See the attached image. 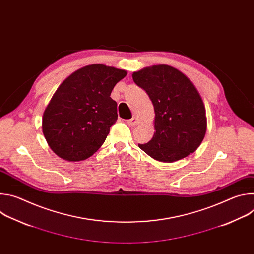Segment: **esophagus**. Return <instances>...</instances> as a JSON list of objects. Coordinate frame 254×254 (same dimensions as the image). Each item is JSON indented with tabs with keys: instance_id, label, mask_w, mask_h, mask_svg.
I'll use <instances>...</instances> for the list:
<instances>
[{
	"instance_id": "esophagus-1",
	"label": "esophagus",
	"mask_w": 254,
	"mask_h": 254,
	"mask_svg": "<svg viewBox=\"0 0 254 254\" xmlns=\"http://www.w3.org/2000/svg\"><path fill=\"white\" fill-rule=\"evenodd\" d=\"M137 123H138V121H137L136 117H134V116H133L130 120L127 121V124L128 126H135V125H137Z\"/></svg>"
}]
</instances>
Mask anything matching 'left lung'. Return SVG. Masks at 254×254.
<instances>
[{"label":"left lung","mask_w":254,"mask_h":254,"mask_svg":"<svg viewBox=\"0 0 254 254\" xmlns=\"http://www.w3.org/2000/svg\"><path fill=\"white\" fill-rule=\"evenodd\" d=\"M132 79L146 91L155 110L153 138L138 147L153 159L173 163L194 153L207 127L203 100L190 79L169 65L133 72Z\"/></svg>","instance_id":"8db88e82"}]
</instances>
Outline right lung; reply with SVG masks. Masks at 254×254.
Masks as SVG:
<instances>
[{"mask_svg":"<svg viewBox=\"0 0 254 254\" xmlns=\"http://www.w3.org/2000/svg\"><path fill=\"white\" fill-rule=\"evenodd\" d=\"M127 71L103 64L78 69L58 87L43 115L42 129L51 150L60 158L78 162L92 156L118 120L111 97Z\"/></svg>","mask_w":254,"mask_h":254,"instance_id":"obj_1","label":"right lung"}]
</instances>
